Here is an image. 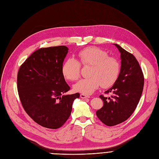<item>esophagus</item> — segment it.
Returning a JSON list of instances; mask_svg holds the SVG:
<instances>
[{"instance_id":"esophagus-1","label":"esophagus","mask_w":159,"mask_h":159,"mask_svg":"<svg viewBox=\"0 0 159 159\" xmlns=\"http://www.w3.org/2000/svg\"><path fill=\"white\" fill-rule=\"evenodd\" d=\"M80 97L82 98V99H85V98H89V96H86L85 94H80Z\"/></svg>"}]
</instances>
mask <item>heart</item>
Here are the masks:
<instances>
[{
    "label": "heart",
    "mask_w": 159,
    "mask_h": 159,
    "mask_svg": "<svg viewBox=\"0 0 159 159\" xmlns=\"http://www.w3.org/2000/svg\"><path fill=\"white\" fill-rule=\"evenodd\" d=\"M79 61L74 57L67 59L62 65V74L65 79L75 81L80 75V64L90 65L89 78L81 79L74 85L75 92L90 95L102 85L104 88L112 86L117 80L120 70L118 60L100 48H86L78 54Z\"/></svg>",
    "instance_id": "b5f03b06"
}]
</instances>
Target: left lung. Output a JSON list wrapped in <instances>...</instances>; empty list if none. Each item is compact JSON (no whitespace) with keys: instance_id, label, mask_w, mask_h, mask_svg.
I'll list each match as a JSON object with an SVG mask.
<instances>
[{"instance_id":"obj_1","label":"left lung","mask_w":159,"mask_h":159,"mask_svg":"<svg viewBox=\"0 0 159 159\" xmlns=\"http://www.w3.org/2000/svg\"><path fill=\"white\" fill-rule=\"evenodd\" d=\"M120 53L121 68L118 78L111 88L105 93H112L107 98L100 95L103 106L96 114L108 126L122 123L134 111L143 91V72L135 57L117 44H114Z\"/></svg>"}]
</instances>
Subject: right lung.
<instances>
[{
  "label": "right lung",
  "mask_w": 159,
  "mask_h": 159,
  "mask_svg": "<svg viewBox=\"0 0 159 159\" xmlns=\"http://www.w3.org/2000/svg\"><path fill=\"white\" fill-rule=\"evenodd\" d=\"M65 46L40 48L30 56L17 74V90L27 114L40 125L57 129L69 119L80 94L65 95L70 87L62 74Z\"/></svg>",
  "instance_id": "obj_1"
}]
</instances>
